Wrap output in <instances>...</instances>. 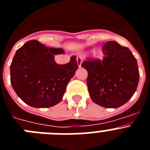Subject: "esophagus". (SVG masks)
Segmentation results:
<instances>
[{
	"instance_id": "34e87169",
	"label": "esophagus",
	"mask_w": 150,
	"mask_h": 150,
	"mask_svg": "<svg viewBox=\"0 0 150 150\" xmlns=\"http://www.w3.org/2000/svg\"><path fill=\"white\" fill-rule=\"evenodd\" d=\"M76 61H77L78 67H81L82 62H83V59H82L81 57H77V59H76Z\"/></svg>"
}]
</instances>
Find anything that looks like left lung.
Returning a JSON list of instances; mask_svg holds the SVG:
<instances>
[{"mask_svg": "<svg viewBox=\"0 0 150 150\" xmlns=\"http://www.w3.org/2000/svg\"><path fill=\"white\" fill-rule=\"evenodd\" d=\"M103 61H86L87 86L91 100L106 108H118L132 98L139 83L137 62L128 47L116 41L103 46Z\"/></svg>", "mask_w": 150, "mask_h": 150, "instance_id": "obj_1", "label": "left lung"}]
</instances>
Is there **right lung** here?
Segmentation results:
<instances>
[{
	"label": "right lung",
	"mask_w": 150,
	"mask_h": 150,
	"mask_svg": "<svg viewBox=\"0 0 150 150\" xmlns=\"http://www.w3.org/2000/svg\"><path fill=\"white\" fill-rule=\"evenodd\" d=\"M63 53L62 49L47 47L35 40L17 50L10 65V82L21 100L36 108L53 107L62 100L78 68L76 56L66 64H56L55 55Z\"/></svg>",
	"instance_id": "obj_1"
}]
</instances>
